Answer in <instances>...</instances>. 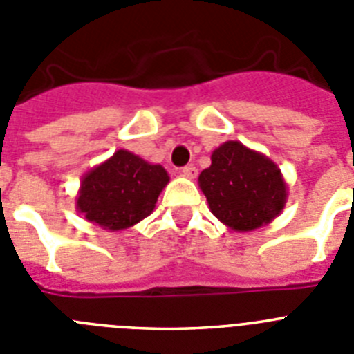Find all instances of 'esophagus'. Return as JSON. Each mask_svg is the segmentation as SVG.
<instances>
[{
  "label": "esophagus",
  "mask_w": 354,
  "mask_h": 354,
  "mask_svg": "<svg viewBox=\"0 0 354 354\" xmlns=\"http://www.w3.org/2000/svg\"><path fill=\"white\" fill-rule=\"evenodd\" d=\"M180 174H183V177H186V179H195L196 168L193 167V165H187V167H184L183 170H180Z\"/></svg>",
  "instance_id": "1"
}]
</instances>
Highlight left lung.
<instances>
[{"mask_svg": "<svg viewBox=\"0 0 354 354\" xmlns=\"http://www.w3.org/2000/svg\"><path fill=\"white\" fill-rule=\"evenodd\" d=\"M212 214L237 232L271 223L283 211L287 184L280 168L241 142H225L212 152L211 167L198 177Z\"/></svg>", "mask_w": 354, "mask_h": 354, "instance_id": "1", "label": "left lung"}]
</instances>
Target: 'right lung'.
<instances>
[{
  "mask_svg": "<svg viewBox=\"0 0 354 354\" xmlns=\"http://www.w3.org/2000/svg\"><path fill=\"white\" fill-rule=\"evenodd\" d=\"M170 177L161 165H150L129 150H117L81 179L77 211L106 230H124L154 211Z\"/></svg>",
  "mask_w": 354,
  "mask_h": 354,
  "instance_id": "right-lung-1",
  "label": "right lung"
}]
</instances>
